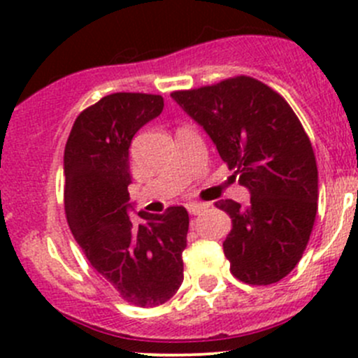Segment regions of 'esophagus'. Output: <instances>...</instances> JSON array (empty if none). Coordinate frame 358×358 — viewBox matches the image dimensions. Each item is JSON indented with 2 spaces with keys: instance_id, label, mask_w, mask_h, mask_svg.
<instances>
[{
  "instance_id": "1",
  "label": "esophagus",
  "mask_w": 358,
  "mask_h": 358,
  "mask_svg": "<svg viewBox=\"0 0 358 358\" xmlns=\"http://www.w3.org/2000/svg\"><path fill=\"white\" fill-rule=\"evenodd\" d=\"M208 208V206L206 204H199V202H190V204H187V209H189V213L190 215H199V213H202L204 211V209Z\"/></svg>"
}]
</instances>
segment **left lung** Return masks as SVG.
Listing matches in <instances>:
<instances>
[{"label":"left lung","instance_id":"1","mask_svg":"<svg viewBox=\"0 0 358 358\" xmlns=\"http://www.w3.org/2000/svg\"><path fill=\"white\" fill-rule=\"evenodd\" d=\"M171 96L251 194L244 208L216 202L232 218L223 243L230 272L252 286L279 282L301 259L319 201L315 154L301 122L279 93L248 76Z\"/></svg>","mask_w":358,"mask_h":358}]
</instances>
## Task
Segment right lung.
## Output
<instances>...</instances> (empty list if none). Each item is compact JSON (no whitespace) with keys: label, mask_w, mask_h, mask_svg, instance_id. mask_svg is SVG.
Listing matches in <instances>:
<instances>
[{"label":"right lung","mask_w":358,"mask_h":358,"mask_svg":"<svg viewBox=\"0 0 358 358\" xmlns=\"http://www.w3.org/2000/svg\"><path fill=\"white\" fill-rule=\"evenodd\" d=\"M161 95L112 93L76 117L66 152V215L76 243L93 268L136 306L168 301L183 282L189 213L171 206L162 215L129 216V145L157 117Z\"/></svg>","instance_id":"add662e5"}]
</instances>
